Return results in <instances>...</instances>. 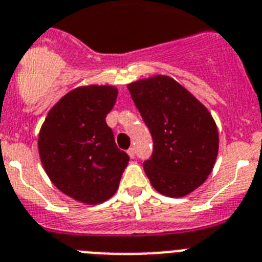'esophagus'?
<instances>
[{"label": "esophagus", "mask_w": 262, "mask_h": 262, "mask_svg": "<svg viewBox=\"0 0 262 262\" xmlns=\"http://www.w3.org/2000/svg\"><path fill=\"white\" fill-rule=\"evenodd\" d=\"M127 154H128L129 158L134 159V158H135V148H134V147H131V148H129L128 151H127Z\"/></svg>", "instance_id": "obj_1"}]
</instances>
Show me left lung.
<instances>
[{
    "instance_id": "left-lung-1",
    "label": "left lung",
    "mask_w": 262,
    "mask_h": 262,
    "mask_svg": "<svg viewBox=\"0 0 262 262\" xmlns=\"http://www.w3.org/2000/svg\"><path fill=\"white\" fill-rule=\"evenodd\" d=\"M127 89L152 135V156L143 163L147 178L162 195L187 196L207 180L217 158L219 131L211 113L167 75Z\"/></svg>"
}]
</instances>
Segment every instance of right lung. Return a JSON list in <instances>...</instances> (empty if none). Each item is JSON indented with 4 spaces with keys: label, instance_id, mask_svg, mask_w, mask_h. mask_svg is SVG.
<instances>
[{
    "label": "right lung",
    "instance_id": "1",
    "mask_svg": "<svg viewBox=\"0 0 262 262\" xmlns=\"http://www.w3.org/2000/svg\"><path fill=\"white\" fill-rule=\"evenodd\" d=\"M116 97L114 86L77 87L51 107L38 135L39 158L51 183L83 204L115 195L128 164L106 123Z\"/></svg>",
    "mask_w": 262,
    "mask_h": 262
}]
</instances>
